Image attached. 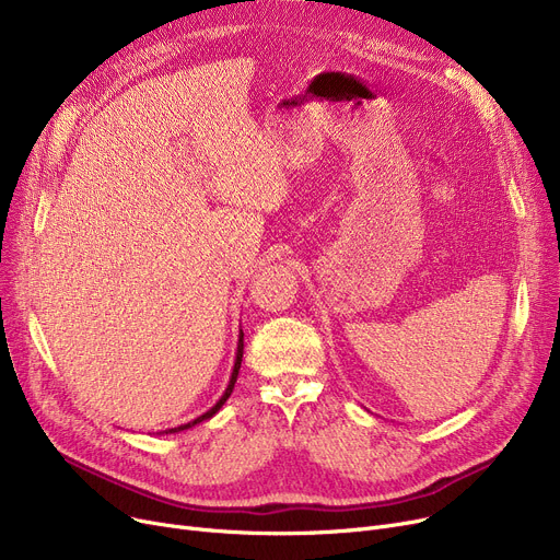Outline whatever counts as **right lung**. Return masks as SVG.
<instances>
[{
  "label": "right lung",
  "instance_id": "add662e5",
  "mask_svg": "<svg viewBox=\"0 0 560 560\" xmlns=\"http://www.w3.org/2000/svg\"><path fill=\"white\" fill-rule=\"evenodd\" d=\"M243 338H245V334H243V329H241V334H238V347H235V361H233V370H231V376H229V384H226V388H224V393H222V397L206 410L203 416H199V418H195V420H190V422H186V424H179V427H174V429H165V431H159V435H167V433H179V431H186V429H192L195 424H199V422H206V420H211L218 410L224 406V401L229 399V395L233 393V386H235V378H238V370H241V363H243Z\"/></svg>",
  "mask_w": 560,
  "mask_h": 560
}]
</instances>
